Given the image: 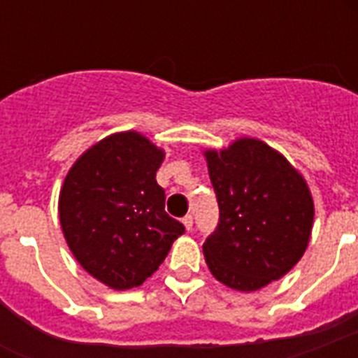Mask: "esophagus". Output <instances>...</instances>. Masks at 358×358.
<instances>
[{"instance_id":"esophagus-1","label":"esophagus","mask_w":358,"mask_h":358,"mask_svg":"<svg viewBox=\"0 0 358 358\" xmlns=\"http://www.w3.org/2000/svg\"><path fill=\"white\" fill-rule=\"evenodd\" d=\"M182 223H184L185 230H193V215H191V213H187V215L182 219Z\"/></svg>"}]
</instances>
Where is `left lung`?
I'll return each mask as SVG.
<instances>
[{
  "instance_id": "left-lung-1",
  "label": "left lung",
  "mask_w": 358,
  "mask_h": 358,
  "mask_svg": "<svg viewBox=\"0 0 358 358\" xmlns=\"http://www.w3.org/2000/svg\"><path fill=\"white\" fill-rule=\"evenodd\" d=\"M219 223L202 250L219 282L255 292L284 277L305 255L314 201L305 178L264 141L204 152Z\"/></svg>"
}]
</instances>
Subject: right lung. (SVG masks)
Here are the masks:
<instances>
[{"label":"right lung","mask_w":358,"mask_h":358,"mask_svg":"<svg viewBox=\"0 0 358 358\" xmlns=\"http://www.w3.org/2000/svg\"><path fill=\"white\" fill-rule=\"evenodd\" d=\"M165 152L137 131L83 152L64 178L59 221L74 258L113 289L141 286L185 232L165 212L156 171Z\"/></svg>","instance_id":"1"}]
</instances>
